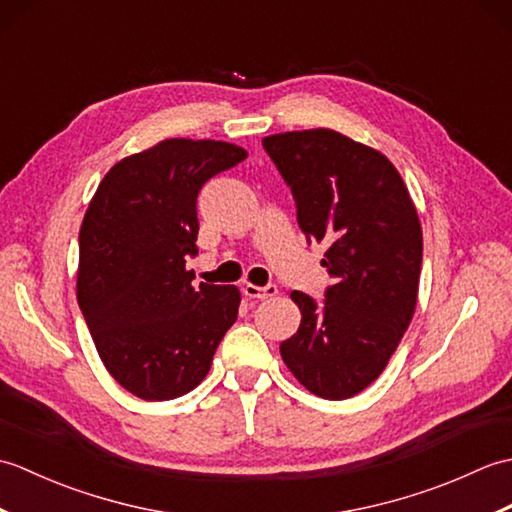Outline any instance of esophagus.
I'll return each instance as SVG.
<instances>
[{"label":"esophagus","instance_id":"1","mask_svg":"<svg viewBox=\"0 0 512 512\" xmlns=\"http://www.w3.org/2000/svg\"><path fill=\"white\" fill-rule=\"evenodd\" d=\"M244 295L250 299H268V297H275L277 295V286H255V284H246L244 286Z\"/></svg>","mask_w":512,"mask_h":512}]
</instances>
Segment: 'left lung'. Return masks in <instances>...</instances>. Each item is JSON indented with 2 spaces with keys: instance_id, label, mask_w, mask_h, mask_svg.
<instances>
[{
  "instance_id": "obj_1",
  "label": "left lung",
  "mask_w": 512,
  "mask_h": 512,
  "mask_svg": "<svg viewBox=\"0 0 512 512\" xmlns=\"http://www.w3.org/2000/svg\"><path fill=\"white\" fill-rule=\"evenodd\" d=\"M292 189L301 233L325 244L332 286L317 303L299 290V330L281 358L314 396L345 400L383 374L418 301L422 228L398 169L334 129L266 136Z\"/></svg>"
}]
</instances>
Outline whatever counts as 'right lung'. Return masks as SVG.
Returning a JSON list of instances; mask_svg holds the SVG:
<instances>
[{
    "label": "right lung",
    "mask_w": 512,
    "mask_h": 512,
    "mask_svg": "<svg viewBox=\"0 0 512 512\" xmlns=\"http://www.w3.org/2000/svg\"><path fill=\"white\" fill-rule=\"evenodd\" d=\"M246 149L167 138L105 173L79 233L76 299L107 372L143 400L189 394L237 319V286L193 288L198 193Z\"/></svg>",
    "instance_id": "obj_1"
}]
</instances>
